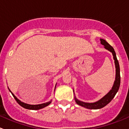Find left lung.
<instances>
[{"instance_id":"obj_1","label":"left lung","mask_w":129,"mask_h":129,"mask_svg":"<svg viewBox=\"0 0 129 129\" xmlns=\"http://www.w3.org/2000/svg\"><path fill=\"white\" fill-rule=\"evenodd\" d=\"M100 40L101 43L104 45L105 48L106 50H109V51H111L112 53V55H113L114 63H115V69H116L115 70V79L113 86L112 87V89H111V91L108 93L106 94V95H105L103 98H101L98 101L92 103H84V102L78 100V99L76 98V97H74V99H75V101L77 104L79 105V106H82V107H86L87 109H99L103 108L104 106H106V105L108 104L112 100V99H113L115 94L117 92L120 84V67H119V61H118L117 59L116 54H115V51H114L112 46H111L105 40L101 38Z\"/></svg>"}]
</instances>
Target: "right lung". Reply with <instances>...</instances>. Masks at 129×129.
I'll return each instance as SVG.
<instances>
[{
    "instance_id": "1",
    "label": "right lung",
    "mask_w": 129,
    "mask_h": 129,
    "mask_svg": "<svg viewBox=\"0 0 129 129\" xmlns=\"http://www.w3.org/2000/svg\"><path fill=\"white\" fill-rule=\"evenodd\" d=\"M56 87V86H55ZM9 91H10V92H11L12 94V95L14 96V99H15L16 101L18 103V104L19 105H20L22 107H23V108H25V109H30V110H39L40 109H42V108H44V107H46L47 106H48L49 104H50V103H51V101H50L48 102V103H43V104H37V105H31V104H26V103H23V102L20 101L19 100V99H18L17 98V97L15 96V95H14V94L12 93V92L10 91V90L9 89Z\"/></svg>"
}]
</instances>
